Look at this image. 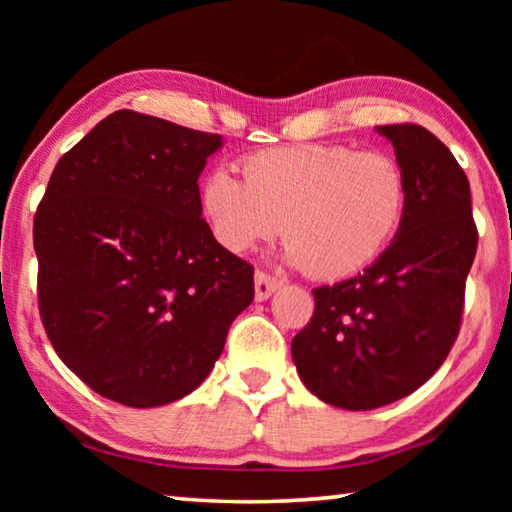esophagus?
<instances>
[{
  "label": "esophagus",
  "mask_w": 512,
  "mask_h": 512,
  "mask_svg": "<svg viewBox=\"0 0 512 512\" xmlns=\"http://www.w3.org/2000/svg\"><path fill=\"white\" fill-rule=\"evenodd\" d=\"M280 284H282V282L277 280V277L266 275V273H262V271H257V273H255V300H257V302L268 300L277 289H280Z\"/></svg>",
  "instance_id": "obj_1"
}]
</instances>
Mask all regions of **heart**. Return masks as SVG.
I'll use <instances>...</instances> for the list:
<instances>
[{
	"label": "heart",
	"instance_id": "b5f03b06",
	"mask_svg": "<svg viewBox=\"0 0 512 512\" xmlns=\"http://www.w3.org/2000/svg\"><path fill=\"white\" fill-rule=\"evenodd\" d=\"M214 239L246 253L284 228V257L318 280L354 275L384 253L406 210V178L386 153L296 144L250 153L244 180L216 169L201 185Z\"/></svg>",
	"mask_w": 512,
	"mask_h": 512
}]
</instances>
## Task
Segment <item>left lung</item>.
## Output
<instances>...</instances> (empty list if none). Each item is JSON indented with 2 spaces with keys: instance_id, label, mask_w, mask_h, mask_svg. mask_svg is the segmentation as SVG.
<instances>
[{
  "instance_id": "1",
  "label": "left lung",
  "mask_w": 512,
  "mask_h": 512,
  "mask_svg": "<svg viewBox=\"0 0 512 512\" xmlns=\"http://www.w3.org/2000/svg\"><path fill=\"white\" fill-rule=\"evenodd\" d=\"M375 131L404 171V219L361 275L314 289V316L291 341L309 393L348 411L402 400L443 366L479 239L470 183L452 151L422 126Z\"/></svg>"
}]
</instances>
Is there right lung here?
Listing matches in <instances>:
<instances>
[{"label":"right lung","instance_id":"1","mask_svg":"<svg viewBox=\"0 0 512 512\" xmlns=\"http://www.w3.org/2000/svg\"><path fill=\"white\" fill-rule=\"evenodd\" d=\"M221 135L117 110L58 160L33 221L42 325L94 393L133 409L183 400L255 296L214 239L201 176Z\"/></svg>","mask_w":512,"mask_h":512}]
</instances>
